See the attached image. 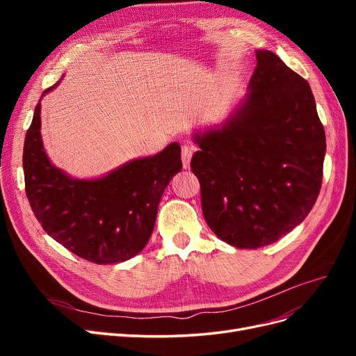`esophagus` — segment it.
<instances>
[{
  "label": "esophagus",
  "instance_id": "obj_1",
  "mask_svg": "<svg viewBox=\"0 0 356 356\" xmlns=\"http://www.w3.org/2000/svg\"><path fill=\"white\" fill-rule=\"evenodd\" d=\"M196 152V147L191 145V144H184L181 147V159H182V166L186 169L190 166V160L193 153Z\"/></svg>",
  "mask_w": 356,
  "mask_h": 356
}]
</instances>
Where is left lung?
<instances>
[{
	"label": "left lung",
	"mask_w": 356,
	"mask_h": 356,
	"mask_svg": "<svg viewBox=\"0 0 356 356\" xmlns=\"http://www.w3.org/2000/svg\"><path fill=\"white\" fill-rule=\"evenodd\" d=\"M248 92L220 126L196 131L191 170L211 230L241 250L296 229L318 199L325 132L309 83L257 50Z\"/></svg>",
	"instance_id": "1"
}]
</instances>
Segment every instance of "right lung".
I'll list each match as a JSON object with an SVG mask.
<instances>
[{
    "mask_svg": "<svg viewBox=\"0 0 356 356\" xmlns=\"http://www.w3.org/2000/svg\"><path fill=\"white\" fill-rule=\"evenodd\" d=\"M40 114L38 102L25 136L24 172L26 196L42 229L96 264L122 263L141 252L153 233L161 195L182 169L179 144L129 160L104 177L79 179L56 168L46 154Z\"/></svg>",
    "mask_w": 356,
    "mask_h": 356,
    "instance_id": "obj_1",
    "label": "right lung"
}]
</instances>
